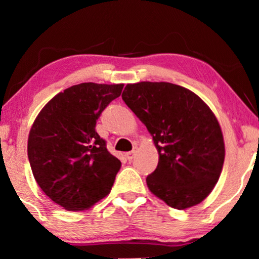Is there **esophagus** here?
Listing matches in <instances>:
<instances>
[{
	"label": "esophagus",
	"mask_w": 259,
	"mask_h": 259,
	"mask_svg": "<svg viewBox=\"0 0 259 259\" xmlns=\"http://www.w3.org/2000/svg\"><path fill=\"white\" fill-rule=\"evenodd\" d=\"M136 153H137V146L133 147V150L131 151V152H127L126 158L128 159V160H132V159L134 158V155H136Z\"/></svg>",
	"instance_id": "1"
}]
</instances>
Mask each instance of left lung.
<instances>
[{
  "mask_svg": "<svg viewBox=\"0 0 259 259\" xmlns=\"http://www.w3.org/2000/svg\"><path fill=\"white\" fill-rule=\"evenodd\" d=\"M121 97L158 151L157 168L146 178L148 190L177 210L201 203L217 184L225 159L214 113L193 92L169 82L127 83Z\"/></svg>",
  "mask_w": 259,
  "mask_h": 259,
  "instance_id": "8db88e82",
  "label": "left lung"
}]
</instances>
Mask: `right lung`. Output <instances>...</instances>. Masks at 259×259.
<instances>
[{
    "label": "right lung",
    "mask_w": 259,
    "mask_h": 259,
    "mask_svg": "<svg viewBox=\"0 0 259 259\" xmlns=\"http://www.w3.org/2000/svg\"><path fill=\"white\" fill-rule=\"evenodd\" d=\"M123 83L83 82L51 99L28 137V158L37 185L67 211L93 206L112 190L121 162L95 131L97 120Z\"/></svg>",
    "instance_id": "obj_1"
}]
</instances>
